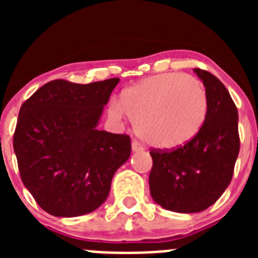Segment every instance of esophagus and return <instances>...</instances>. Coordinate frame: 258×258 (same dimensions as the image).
<instances>
[{
	"instance_id": "1",
	"label": "esophagus",
	"mask_w": 258,
	"mask_h": 258,
	"mask_svg": "<svg viewBox=\"0 0 258 258\" xmlns=\"http://www.w3.org/2000/svg\"><path fill=\"white\" fill-rule=\"evenodd\" d=\"M132 150H133L134 152H140V151H143L145 147H143L142 143L138 142V141H133V142H132Z\"/></svg>"
}]
</instances>
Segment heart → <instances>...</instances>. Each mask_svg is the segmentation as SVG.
I'll return each instance as SVG.
<instances>
[{
    "label": "heart",
    "mask_w": 258,
    "mask_h": 258,
    "mask_svg": "<svg viewBox=\"0 0 258 258\" xmlns=\"http://www.w3.org/2000/svg\"><path fill=\"white\" fill-rule=\"evenodd\" d=\"M126 113L137 134L159 149H177L194 140L208 115V94L199 79L169 72L150 76L124 89L109 115Z\"/></svg>",
    "instance_id": "heart-1"
}]
</instances>
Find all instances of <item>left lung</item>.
<instances>
[{
	"label": "left lung",
	"instance_id": "left-lung-1",
	"mask_svg": "<svg viewBox=\"0 0 258 258\" xmlns=\"http://www.w3.org/2000/svg\"><path fill=\"white\" fill-rule=\"evenodd\" d=\"M208 94L202 131L186 145L151 149L150 192L164 209L197 213L214 204L230 184L240 149L238 109L227 89L211 72L195 68Z\"/></svg>",
	"mask_w": 258,
	"mask_h": 258
}]
</instances>
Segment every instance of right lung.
<instances>
[{
    "label": "right lung",
    "instance_id": "1",
    "mask_svg": "<svg viewBox=\"0 0 258 258\" xmlns=\"http://www.w3.org/2000/svg\"><path fill=\"white\" fill-rule=\"evenodd\" d=\"M118 81L52 80L20 107L13 141L20 178L51 216L76 217L101 207L131 156L127 134L97 129Z\"/></svg>",
    "mask_w": 258,
    "mask_h": 258
}]
</instances>
